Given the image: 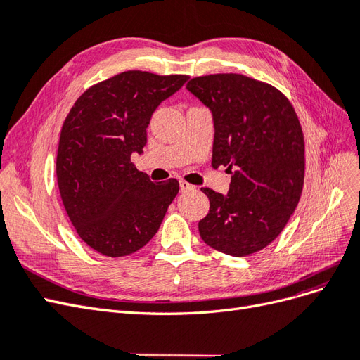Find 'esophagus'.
Here are the masks:
<instances>
[{"instance_id": "esophagus-1", "label": "esophagus", "mask_w": 360, "mask_h": 360, "mask_svg": "<svg viewBox=\"0 0 360 360\" xmlns=\"http://www.w3.org/2000/svg\"><path fill=\"white\" fill-rule=\"evenodd\" d=\"M195 186H192V184H189L188 181L184 180H180V191L181 192H189V191H193Z\"/></svg>"}]
</instances>
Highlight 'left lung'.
I'll list each match as a JSON object with an SVG mask.
<instances>
[{"instance_id": "obj_1", "label": "left lung", "mask_w": 360, "mask_h": 360, "mask_svg": "<svg viewBox=\"0 0 360 360\" xmlns=\"http://www.w3.org/2000/svg\"><path fill=\"white\" fill-rule=\"evenodd\" d=\"M186 89L213 115V168L231 174L226 195L209 188L210 210L198 230L210 248L245 257L284 230L299 204L304 143L299 118L275 86L238 73L200 76Z\"/></svg>"}]
</instances>
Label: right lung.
Masks as SVG:
<instances>
[{"mask_svg": "<svg viewBox=\"0 0 360 360\" xmlns=\"http://www.w3.org/2000/svg\"><path fill=\"white\" fill-rule=\"evenodd\" d=\"M186 75L129 70L90 86L64 120L57 181L64 209L82 240L106 257L136 252L153 237L179 181L153 183L130 160L143 155L156 108Z\"/></svg>", "mask_w": 360, "mask_h": 360, "instance_id": "right-lung-1", "label": "right lung"}]
</instances>
